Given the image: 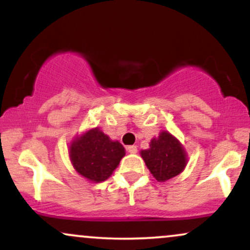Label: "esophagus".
Wrapping results in <instances>:
<instances>
[{"label":"esophagus","mask_w":250,"mask_h":250,"mask_svg":"<svg viewBox=\"0 0 250 250\" xmlns=\"http://www.w3.org/2000/svg\"><path fill=\"white\" fill-rule=\"evenodd\" d=\"M127 150H128V153H130V154H136L137 153V147H136V146H128Z\"/></svg>","instance_id":"esophagus-1"}]
</instances>
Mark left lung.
Masks as SVG:
<instances>
[{"mask_svg":"<svg viewBox=\"0 0 250 250\" xmlns=\"http://www.w3.org/2000/svg\"><path fill=\"white\" fill-rule=\"evenodd\" d=\"M141 156L153 176L160 182L179 175L187 163L185 149L167 131H162L157 139L151 140L150 148L142 150Z\"/></svg>","mask_w":250,"mask_h":250,"instance_id":"obj_1","label":"left lung"}]
</instances>
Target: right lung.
Wrapping results in <instances>:
<instances>
[{"label": "right lung", "instance_id": "right-lung-1", "mask_svg": "<svg viewBox=\"0 0 250 250\" xmlns=\"http://www.w3.org/2000/svg\"><path fill=\"white\" fill-rule=\"evenodd\" d=\"M125 155L121 143L111 141L97 128L77 137L70 146V160L74 168L93 182L107 180Z\"/></svg>", "mask_w": 250, "mask_h": 250}]
</instances>
